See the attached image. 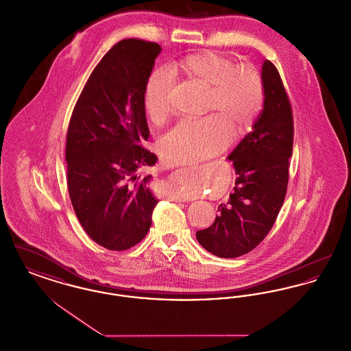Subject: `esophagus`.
I'll return each instance as SVG.
<instances>
[{
    "label": "esophagus",
    "instance_id": "esophagus-1",
    "mask_svg": "<svg viewBox=\"0 0 351 351\" xmlns=\"http://www.w3.org/2000/svg\"><path fill=\"white\" fill-rule=\"evenodd\" d=\"M172 200L175 201H183V202H185V201H188V199H185V197H179V196H176V197H173Z\"/></svg>",
    "mask_w": 351,
    "mask_h": 351
}]
</instances>
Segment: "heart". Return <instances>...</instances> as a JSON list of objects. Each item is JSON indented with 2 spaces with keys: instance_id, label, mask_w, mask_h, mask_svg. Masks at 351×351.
<instances>
[{
  "instance_id": "1",
  "label": "heart",
  "mask_w": 351,
  "mask_h": 351,
  "mask_svg": "<svg viewBox=\"0 0 351 351\" xmlns=\"http://www.w3.org/2000/svg\"><path fill=\"white\" fill-rule=\"evenodd\" d=\"M175 68L186 77L208 86L209 114L200 119H185L171 129L162 141V150L173 165L195 163L225 150L235 135L241 136L252 126L265 104L262 75L250 64L235 66L232 59L215 52L200 51L186 55ZM173 73L166 67L155 68L149 76L143 105L151 121L159 123L172 109ZM185 195L197 193L184 189Z\"/></svg>"
}]
</instances>
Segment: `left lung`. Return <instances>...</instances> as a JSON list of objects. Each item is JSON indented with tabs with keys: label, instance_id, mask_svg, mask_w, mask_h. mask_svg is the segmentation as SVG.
<instances>
[{
	"label": "left lung",
	"instance_id": "obj_1",
	"mask_svg": "<svg viewBox=\"0 0 351 351\" xmlns=\"http://www.w3.org/2000/svg\"><path fill=\"white\" fill-rule=\"evenodd\" d=\"M263 110L228 156L233 160L234 192L218 206L212 226L196 238L219 258H238L254 250L269 233L283 205L293 147V114L278 68L269 60L262 67Z\"/></svg>",
	"mask_w": 351,
	"mask_h": 351
}]
</instances>
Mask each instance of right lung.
<instances>
[{
	"label": "right lung",
	"mask_w": 351,
	"mask_h": 351,
	"mask_svg": "<svg viewBox=\"0 0 351 351\" xmlns=\"http://www.w3.org/2000/svg\"><path fill=\"white\" fill-rule=\"evenodd\" d=\"M160 46L123 39L92 71L69 119L67 185L84 230L102 247L123 251L139 243L159 201L141 171L158 156L143 147L150 130L145 85Z\"/></svg>",
	"instance_id": "obj_1"
}]
</instances>
